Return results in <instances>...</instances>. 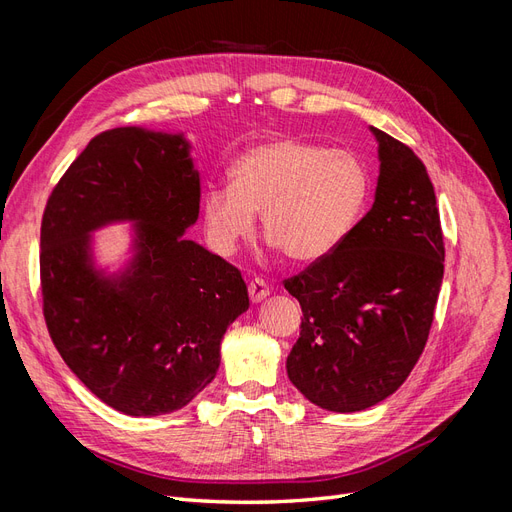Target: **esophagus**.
I'll use <instances>...</instances> for the list:
<instances>
[{"label":"esophagus","mask_w":512,"mask_h":512,"mask_svg":"<svg viewBox=\"0 0 512 512\" xmlns=\"http://www.w3.org/2000/svg\"><path fill=\"white\" fill-rule=\"evenodd\" d=\"M247 290H250V299L252 303H260L262 299L267 297L269 294V286L265 280H260V277H254V280L250 282V286H247Z\"/></svg>","instance_id":"1"}]
</instances>
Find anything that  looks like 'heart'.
Instances as JSON below:
<instances>
[{"label": "heart", "instance_id": "heart-1", "mask_svg": "<svg viewBox=\"0 0 512 512\" xmlns=\"http://www.w3.org/2000/svg\"><path fill=\"white\" fill-rule=\"evenodd\" d=\"M369 194V170L356 153L269 138L232 162L228 188L205 194V235L215 252L230 256L252 235L260 213L262 232L286 258L316 262L359 224Z\"/></svg>", "mask_w": 512, "mask_h": 512}]
</instances>
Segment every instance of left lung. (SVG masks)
I'll return each instance as SVG.
<instances>
[{
	"instance_id": "obj_1",
	"label": "left lung",
	"mask_w": 512,
	"mask_h": 512,
	"mask_svg": "<svg viewBox=\"0 0 512 512\" xmlns=\"http://www.w3.org/2000/svg\"><path fill=\"white\" fill-rule=\"evenodd\" d=\"M378 138L374 207L335 250L284 288L301 303L290 382L331 412L393 395L425 350L444 275V237L427 168L397 138Z\"/></svg>"
}]
</instances>
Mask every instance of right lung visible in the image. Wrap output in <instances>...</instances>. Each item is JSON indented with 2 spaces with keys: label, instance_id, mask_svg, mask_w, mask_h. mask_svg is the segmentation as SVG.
<instances>
[{
  "label": "right lung",
  "instance_id": "1",
  "mask_svg": "<svg viewBox=\"0 0 512 512\" xmlns=\"http://www.w3.org/2000/svg\"><path fill=\"white\" fill-rule=\"evenodd\" d=\"M200 177L183 136L106 130L57 181L40 226L46 329L87 389L130 416L175 412L220 367L228 324L250 307L241 271L183 237L198 220ZM136 219L137 256L102 278L88 232Z\"/></svg>",
  "mask_w": 512,
  "mask_h": 512
}]
</instances>
